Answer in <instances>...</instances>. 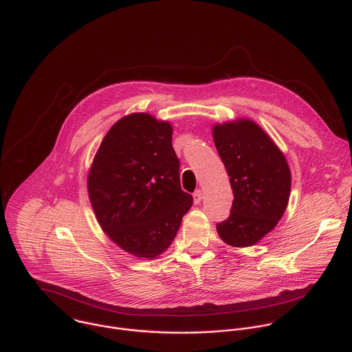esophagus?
Listing matches in <instances>:
<instances>
[{
  "mask_svg": "<svg viewBox=\"0 0 352 352\" xmlns=\"http://www.w3.org/2000/svg\"><path fill=\"white\" fill-rule=\"evenodd\" d=\"M192 197H194V203H195V204H199V203H201V190H197V191L194 192V195H192Z\"/></svg>",
  "mask_w": 352,
  "mask_h": 352,
  "instance_id": "obj_1",
  "label": "esophagus"
}]
</instances>
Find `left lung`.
<instances>
[{"label": "left lung", "instance_id": "1", "mask_svg": "<svg viewBox=\"0 0 352 352\" xmlns=\"http://www.w3.org/2000/svg\"><path fill=\"white\" fill-rule=\"evenodd\" d=\"M212 138L234 197L229 218L217 225V232L228 245L252 247L278 225L286 211L292 188L289 164L251 119L217 123Z\"/></svg>", "mask_w": 352, "mask_h": 352}]
</instances>
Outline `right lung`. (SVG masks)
<instances>
[{
	"instance_id": "add662e5",
	"label": "right lung",
	"mask_w": 352,
	"mask_h": 352,
	"mask_svg": "<svg viewBox=\"0 0 352 352\" xmlns=\"http://www.w3.org/2000/svg\"><path fill=\"white\" fill-rule=\"evenodd\" d=\"M172 124L151 113L119 119L88 173V195L102 232L123 251L154 258L177 234L192 197L182 190Z\"/></svg>"
}]
</instances>
